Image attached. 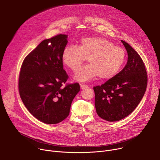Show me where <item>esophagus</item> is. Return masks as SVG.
<instances>
[{
	"label": "esophagus",
	"mask_w": 160,
	"mask_h": 160,
	"mask_svg": "<svg viewBox=\"0 0 160 160\" xmlns=\"http://www.w3.org/2000/svg\"><path fill=\"white\" fill-rule=\"evenodd\" d=\"M80 88H81V89L84 90V89H87V88H88V87L87 85L80 84Z\"/></svg>",
	"instance_id": "34e87169"
}]
</instances>
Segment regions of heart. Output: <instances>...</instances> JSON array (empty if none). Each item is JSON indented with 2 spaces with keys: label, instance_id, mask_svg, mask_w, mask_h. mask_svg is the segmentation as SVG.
<instances>
[{
  "label": "heart",
  "instance_id": "b5f03b06",
  "mask_svg": "<svg viewBox=\"0 0 160 160\" xmlns=\"http://www.w3.org/2000/svg\"><path fill=\"white\" fill-rule=\"evenodd\" d=\"M87 59L88 65L82 68L74 78L86 82L97 76L102 80H109L119 72L125 60V52L112 43L99 37L83 38L78 48L66 47L62 53L63 63L76 72Z\"/></svg>",
  "mask_w": 160,
  "mask_h": 160
}]
</instances>
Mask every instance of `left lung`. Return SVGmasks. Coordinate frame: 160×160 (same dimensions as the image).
Returning <instances> with one entry per match:
<instances>
[{
  "label": "left lung",
  "mask_w": 160,
  "mask_h": 160,
  "mask_svg": "<svg viewBox=\"0 0 160 160\" xmlns=\"http://www.w3.org/2000/svg\"><path fill=\"white\" fill-rule=\"evenodd\" d=\"M121 42L128 54L127 64L116 76L94 87L97 114L109 122L119 121L132 112L142 99L148 83L142 59L128 43Z\"/></svg>",
  "instance_id": "1"
}]
</instances>
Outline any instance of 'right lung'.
<instances>
[{"mask_svg":"<svg viewBox=\"0 0 160 160\" xmlns=\"http://www.w3.org/2000/svg\"><path fill=\"white\" fill-rule=\"evenodd\" d=\"M68 35L43 40L24 59L19 77L21 100L32 115L47 124L68 117L72 102L80 90L78 83L64 87L68 76L63 69L62 53Z\"/></svg>","mask_w":160,"mask_h":160,"instance_id":"right-lung-1","label":"right lung"}]
</instances>
